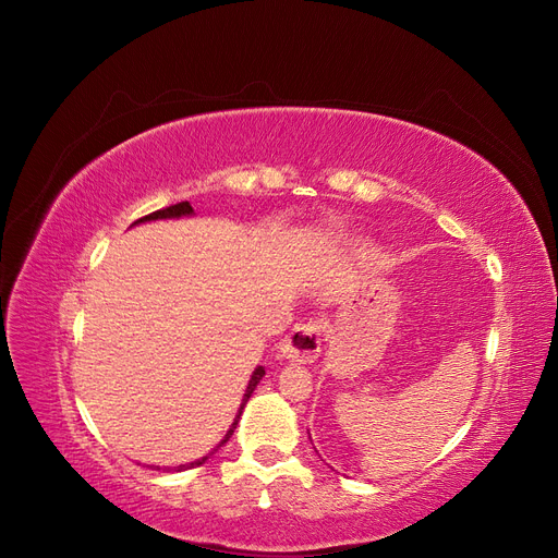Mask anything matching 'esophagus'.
I'll return each instance as SVG.
<instances>
[{
  "mask_svg": "<svg viewBox=\"0 0 558 558\" xmlns=\"http://www.w3.org/2000/svg\"><path fill=\"white\" fill-rule=\"evenodd\" d=\"M281 356L298 361V363H313L323 350V327L320 323H304L298 325L293 331H290L281 344Z\"/></svg>",
  "mask_w": 558,
  "mask_h": 558,
  "instance_id": "esophagus-1",
  "label": "esophagus"
}]
</instances>
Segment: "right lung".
<instances>
[{
    "label": "right lung",
    "mask_w": 558,
    "mask_h": 558,
    "mask_svg": "<svg viewBox=\"0 0 558 558\" xmlns=\"http://www.w3.org/2000/svg\"><path fill=\"white\" fill-rule=\"evenodd\" d=\"M193 214V206L189 204V202H179V204H172V206H166V208H158V210H154V214H149V216H145V218H141V220H136L134 225H138V222H145V220H158V218H179V216H191ZM263 375H265V369L258 365L256 369H254V375H252V379H250V386H247V390H245V397H243V404H241V411H238V415H235V420H233V424H231V429L227 432V436H225V440L218 445V447H222L229 438H231V434H233V429H235V424H238V417H241V413H243V409H245V404H247V400L252 397V392H254V388L258 386V381L263 379ZM216 452V449H214ZM210 452V454H214ZM208 454V457H210ZM208 457H202L199 461H193L191 465H181V468H177V470H183V468H197V465H202Z\"/></svg>",
    "instance_id": "obj_1"
}]
</instances>
